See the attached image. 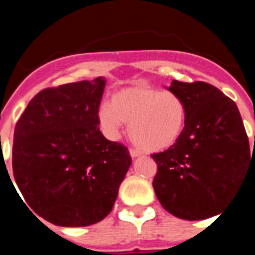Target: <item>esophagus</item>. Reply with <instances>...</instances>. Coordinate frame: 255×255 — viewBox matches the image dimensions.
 <instances>
[{
    "instance_id": "1",
    "label": "esophagus",
    "mask_w": 255,
    "mask_h": 255,
    "mask_svg": "<svg viewBox=\"0 0 255 255\" xmlns=\"http://www.w3.org/2000/svg\"><path fill=\"white\" fill-rule=\"evenodd\" d=\"M130 155H131L132 158H134V157H139V155H141V153L139 152V150H136V149H134V148H131V149H130Z\"/></svg>"
}]
</instances>
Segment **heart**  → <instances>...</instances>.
<instances>
[{
  "mask_svg": "<svg viewBox=\"0 0 255 255\" xmlns=\"http://www.w3.org/2000/svg\"><path fill=\"white\" fill-rule=\"evenodd\" d=\"M186 119V103L179 94L145 87L117 92L111 105L103 103L98 111L101 128L108 138L116 139L123 123H129L130 139L145 152H159L176 143Z\"/></svg>",
  "mask_w": 255,
  "mask_h": 255,
  "instance_id": "1",
  "label": "heart"
}]
</instances>
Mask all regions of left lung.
<instances>
[{"mask_svg": "<svg viewBox=\"0 0 255 255\" xmlns=\"http://www.w3.org/2000/svg\"><path fill=\"white\" fill-rule=\"evenodd\" d=\"M186 103L185 129L168 149L153 153V188L171 215L197 221L222 211L247 179L249 140L238 106L204 82L172 80Z\"/></svg>", "mask_w": 255, "mask_h": 255, "instance_id": "8db88e82", "label": "left lung"}]
</instances>
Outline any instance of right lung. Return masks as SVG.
Returning a JSON list of instances; mask_svg holds the SVG:
<instances>
[{"mask_svg":"<svg viewBox=\"0 0 255 255\" xmlns=\"http://www.w3.org/2000/svg\"><path fill=\"white\" fill-rule=\"evenodd\" d=\"M105 84L100 76L43 89L15 126L17 188L31 211L57 226L102 221L131 164L128 148L107 140L98 126Z\"/></svg>","mask_w":255,"mask_h":255,"instance_id":"right-lung-1","label":"right lung"}]
</instances>
